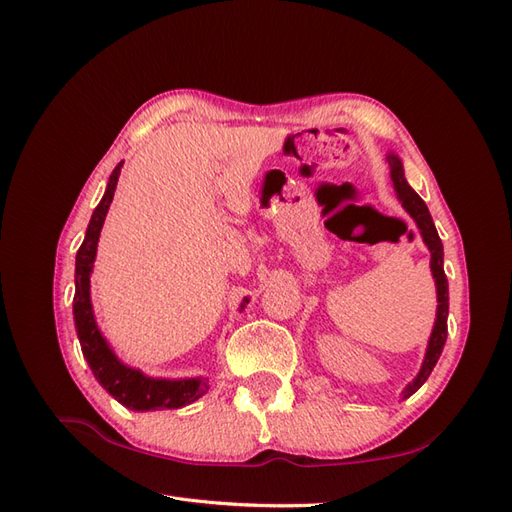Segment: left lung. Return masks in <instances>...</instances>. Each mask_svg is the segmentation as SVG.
Here are the masks:
<instances>
[{
    "instance_id": "1",
    "label": "left lung",
    "mask_w": 512,
    "mask_h": 512,
    "mask_svg": "<svg viewBox=\"0 0 512 512\" xmlns=\"http://www.w3.org/2000/svg\"><path fill=\"white\" fill-rule=\"evenodd\" d=\"M386 162H389V166H391V181H393L395 196L401 203V207H404L410 218L414 220L418 232H421V237H423V243L427 245V250H429V256H431L429 267H431L433 280H436V297H438L436 322H433V329H431V335H429L423 365H421V369H418L416 378L406 386L404 391H401V399H408L410 395H414L425 384V380L429 378L433 367H436L440 354H442V348L446 344V335H448V329H446L448 280L444 275V247H442V241L438 237L436 224H433V220H431V213L425 205V200L412 190V185L408 183V179L404 175V164H401L397 153H393V151L386 153Z\"/></svg>"
}]
</instances>
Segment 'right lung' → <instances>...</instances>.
I'll return each instance as SVG.
<instances>
[{"instance_id":"1","label":"right lung","mask_w":512,"mask_h":512,"mask_svg":"<svg viewBox=\"0 0 512 512\" xmlns=\"http://www.w3.org/2000/svg\"><path fill=\"white\" fill-rule=\"evenodd\" d=\"M119 162L108 177L104 196L98 207L91 213L89 226L85 230V239L76 252V267H74V327L79 335L81 350L85 361L94 371L96 380L106 389L108 395H113L121 406H126L134 412H149V410H177L188 404H194L198 397H203L209 391V380L203 376L196 378H151L143 374L141 369L130 367L123 363L115 354L113 346L106 342L102 335L94 305H91V271H94V262L98 254V241L100 232L106 220L108 207L113 203V196L117 190V181L121 175ZM250 303V297H245L239 305V312Z\"/></svg>"}]
</instances>
